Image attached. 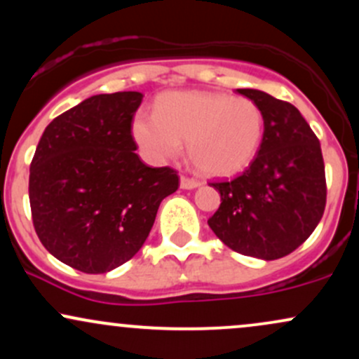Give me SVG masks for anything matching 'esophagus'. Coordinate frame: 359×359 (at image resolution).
<instances>
[{"label":"esophagus","mask_w":359,"mask_h":359,"mask_svg":"<svg viewBox=\"0 0 359 359\" xmlns=\"http://www.w3.org/2000/svg\"><path fill=\"white\" fill-rule=\"evenodd\" d=\"M201 185V182L197 180L189 179V177H180V187L185 189V191H191V189H197Z\"/></svg>","instance_id":"34e87169"}]
</instances>
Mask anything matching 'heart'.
<instances>
[{
  "label": "heart",
  "mask_w": 359,
  "mask_h": 359,
  "mask_svg": "<svg viewBox=\"0 0 359 359\" xmlns=\"http://www.w3.org/2000/svg\"><path fill=\"white\" fill-rule=\"evenodd\" d=\"M265 118L257 102L205 90H174L156 102L155 114L138 113L133 133L151 158L179 155L189 143V158L199 174L233 177L245 170L262 147Z\"/></svg>",
  "instance_id": "1"
}]
</instances>
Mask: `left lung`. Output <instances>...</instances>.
Returning <instances> with one entry per match:
<instances>
[{"instance_id":"left-lung-1","label":"left lung","mask_w":359,"mask_h":359,"mask_svg":"<svg viewBox=\"0 0 359 359\" xmlns=\"http://www.w3.org/2000/svg\"><path fill=\"white\" fill-rule=\"evenodd\" d=\"M265 118L262 147L231 182H212L221 205L208 224L226 246L262 259L287 257L311 236L325 208L320 143L300 111L258 89H236Z\"/></svg>"}]
</instances>
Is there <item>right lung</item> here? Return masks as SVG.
<instances>
[{
	"mask_svg": "<svg viewBox=\"0 0 359 359\" xmlns=\"http://www.w3.org/2000/svg\"><path fill=\"white\" fill-rule=\"evenodd\" d=\"M143 94H97L45 128L30 165L32 219L50 255L84 273H106L133 258L158 205L179 189L170 167L135 154L131 121Z\"/></svg>",
	"mask_w": 359,
	"mask_h": 359,
	"instance_id": "1",
	"label": "right lung"
}]
</instances>
